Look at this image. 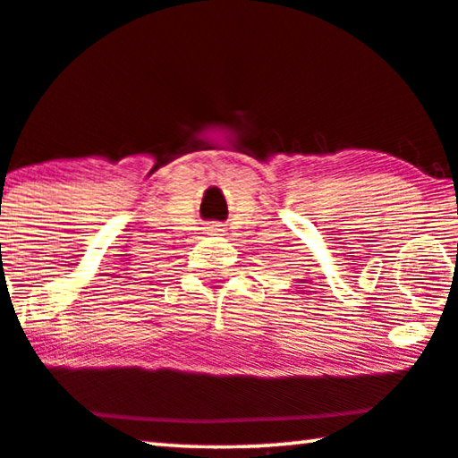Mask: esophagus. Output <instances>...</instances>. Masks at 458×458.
Here are the masks:
<instances>
[{
	"instance_id": "obj_1",
	"label": "esophagus",
	"mask_w": 458,
	"mask_h": 458,
	"mask_svg": "<svg viewBox=\"0 0 458 458\" xmlns=\"http://www.w3.org/2000/svg\"><path fill=\"white\" fill-rule=\"evenodd\" d=\"M206 232H208V234H212V236H217V234H222L224 228H222V224L214 222V224H209V226L206 228Z\"/></svg>"
}]
</instances>
